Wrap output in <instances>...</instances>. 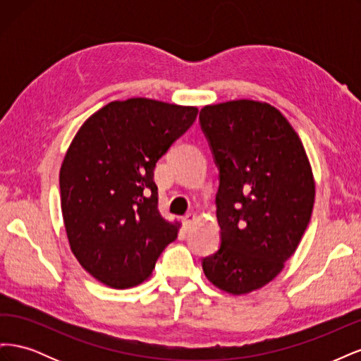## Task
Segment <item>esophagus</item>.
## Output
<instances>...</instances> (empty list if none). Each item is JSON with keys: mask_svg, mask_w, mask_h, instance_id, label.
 Here are the masks:
<instances>
[{"mask_svg": "<svg viewBox=\"0 0 361 361\" xmlns=\"http://www.w3.org/2000/svg\"><path fill=\"white\" fill-rule=\"evenodd\" d=\"M194 220H195V215L194 214H187V215H183V218H182V224H183V227H185V231H188V228L191 227V224L194 223Z\"/></svg>", "mask_w": 361, "mask_h": 361, "instance_id": "obj_1", "label": "esophagus"}]
</instances>
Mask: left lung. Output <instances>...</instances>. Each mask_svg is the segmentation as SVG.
I'll list each match as a JSON object with an SVG mask.
<instances>
[{"instance_id": "1", "label": "left lung", "mask_w": 361, "mask_h": 361, "mask_svg": "<svg viewBox=\"0 0 361 361\" xmlns=\"http://www.w3.org/2000/svg\"><path fill=\"white\" fill-rule=\"evenodd\" d=\"M199 122L220 180V247L202 259L204 276L228 293L256 290L283 269L310 223L309 159L286 117L268 104L207 105Z\"/></svg>"}]
</instances>
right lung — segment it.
<instances>
[{
    "label": "right lung",
    "instance_id": "obj_1",
    "mask_svg": "<svg viewBox=\"0 0 361 361\" xmlns=\"http://www.w3.org/2000/svg\"><path fill=\"white\" fill-rule=\"evenodd\" d=\"M197 113L134 97L105 105L75 135L60 170L63 220L75 257L104 285L143 283L178 238L158 211L154 170Z\"/></svg>",
    "mask_w": 361,
    "mask_h": 361
}]
</instances>
